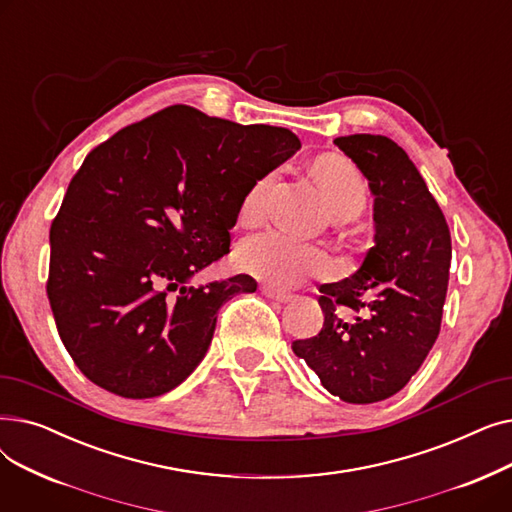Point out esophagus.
Masks as SVG:
<instances>
[{
	"mask_svg": "<svg viewBox=\"0 0 512 512\" xmlns=\"http://www.w3.org/2000/svg\"><path fill=\"white\" fill-rule=\"evenodd\" d=\"M261 292L265 294L267 299L278 301V303H288V301L292 299V294H290V292L280 290V288H276V286H272V284H263V286H261Z\"/></svg>",
	"mask_w": 512,
	"mask_h": 512,
	"instance_id": "34e87169",
	"label": "esophagus"
}]
</instances>
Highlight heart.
<instances>
[{
    "mask_svg": "<svg viewBox=\"0 0 512 512\" xmlns=\"http://www.w3.org/2000/svg\"><path fill=\"white\" fill-rule=\"evenodd\" d=\"M272 178L274 174L263 176L249 188L240 205L242 220L259 218ZM315 178L338 220L355 218L361 213L367 201V186L361 172L351 161L340 155L324 157L317 161ZM236 261L242 272L278 286L297 284L305 278L321 276L330 270V257L324 251L280 230H267L249 236L240 245Z\"/></svg>",
    "mask_w": 512,
    "mask_h": 512,
    "instance_id": "heart-1",
    "label": "heart"
}]
</instances>
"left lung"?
I'll return each mask as SVG.
<instances>
[{
	"label": "left lung",
	"instance_id": "1",
	"mask_svg": "<svg viewBox=\"0 0 512 512\" xmlns=\"http://www.w3.org/2000/svg\"><path fill=\"white\" fill-rule=\"evenodd\" d=\"M351 157L373 195V242L359 270L321 284L319 334L292 351L324 388L353 405L394 396L440 334L452 259L444 213L405 149L382 134H348Z\"/></svg>",
	"mask_w": 512,
	"mask_h": 512
}]
</instances>
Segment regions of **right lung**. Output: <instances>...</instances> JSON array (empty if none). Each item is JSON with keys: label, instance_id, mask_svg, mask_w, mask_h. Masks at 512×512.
Wrapping results in <instances>:
<instances>
[{"label": "right lung", "instance_id": "right-lung-1", "mask_svg": "<svg viewBox=\"0 0 512 512\" xmlns=\"http://www.w3.org/2000/svg\"><path fill=\"white\" fill-rule=\"evenodd\" d=\"M299 149L288 128L172 105L85 157L49 230L47 297L66 351L93 384L153 398L195 371L220 307L257 282H188L230 253L249 188Z\"/></svg>", "mask_w": 512, "mask_h": 512}]
</instances>
